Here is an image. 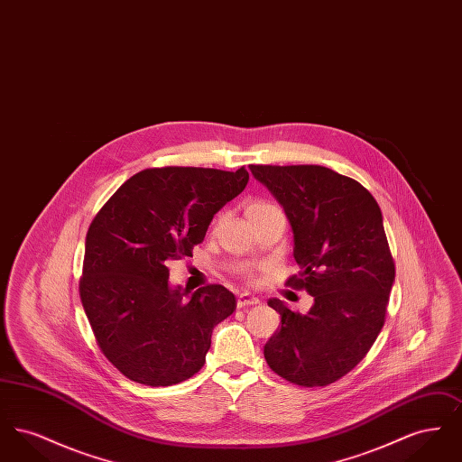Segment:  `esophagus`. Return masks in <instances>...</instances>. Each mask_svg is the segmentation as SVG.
Wrapping results in <instances>:
<instances>
[{"mask_svg": "<svg viewBox=\"0 0 462 462\" xmlns=\"http://www.w3.org/2000/svg\"><path fill=\"white\" fill-rule=\"evenodd\" d=\"M260 303V298H256L254 294H249V292H242L241 296L237 298V307H251V305H258Z\"/></svg>", "mask_w": 462, "mask_h": 462, "instance_id": "obj_1", "label": "esophagus"}]
</instances>
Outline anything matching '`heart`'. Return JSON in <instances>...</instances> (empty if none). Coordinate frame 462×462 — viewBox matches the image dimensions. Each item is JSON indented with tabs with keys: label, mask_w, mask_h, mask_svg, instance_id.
I'll return each instance as SVG.
<instances>
[{
	"label": "heart",
	"mask_w": 462,
	"mask_h": 462,
	"mask_svg": "<svg viewBox=\"0 0 462 462\" xmlns=\"http://www.w3.org/2000/svg\"><path fill=\"white\" fill-rule=\"evenodd\" d=\"M279 209H281V208L275 206V204L270 202V200L254 199V200H251V202L245 206V217H247V220L254 221L258 220V218H262V217L270 215V213H273V211H279Z\"/></svg>",
	"instance_id": "heart-1"
}]
</instances>
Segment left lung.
<instances>
[{"mask_svg": "<svg viewBox=\"0 0 462 462\" xmlns=\"http://www.w3.org/2000/svg\"><path fill=\"white\" fill-rule=\"evenodd\" d=\"M286 211L300 275L287 286L313 296L307 313L281 301V329L264 345L270 369L300 386H328L367 355L384 326L395 262L373 194L324 166L251 164Z\"/></svg>", "mask_w": 462, "mask_h": 462, "instance_id": "8db88e82", "label": "left lung"}]
</instances>
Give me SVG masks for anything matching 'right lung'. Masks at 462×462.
Instances as JSON below:
<instances>
[{
  "mask_svg": "<svg viewBox=\"0 0 462 462\" xmlns=\"http://www.w3.org/2000/svg\"><path fill=\"white\" fill-rule=\"evenodd\" d=\"M247 170L151 168L126 180L89 225L79 294L100 350L128 379L178 384L200 371L215 326L236 310L220 284L171 287L168 263L192 256Z\"/></svg>",
  "mask_w": 462,
  "mask_h": 462,
  "instance_id": "obj_1",
  "label": "right lung"
}]
</instances>
